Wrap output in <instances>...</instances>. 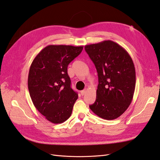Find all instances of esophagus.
I'll list each match as a JSON object with an SVG mask.
<instances>
[{"label":"esophagus","mask_w":160,"mask_h":160,"mask_svg":"<svg viewBox=\"0 0 160 160\" xmlns=\"http://www.w3.org/2000/svg\"><path fill=\"white\" fill-rule=\"evenodd\" d=\"M85 93H86V90H85V89L81 91V95H82V96H83V95L85 94Z\"/></svg>","instance_id":"34e87169"}]
</instances>
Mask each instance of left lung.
I'll use <instances>...</instances> for the list:
<instances>
[{
	"mask_svg": "<svg viewBox=\"0 0 160 160\" xmlns=\"http://www.w3.org/2000/svg\"><path fill=\"white\" fill-rule=\"evenodd\" d=\"M98 74L96 100L89 108L99 118L112 120L122 115L132 103L135 69L129 53L118 43L103 41L85 46Z\"/></svg>",
	"mask_w": 160,
	"mask_h": 160,
	"instance_id": "left-lung-1",
	"label": "left lung"
}]
</instances>
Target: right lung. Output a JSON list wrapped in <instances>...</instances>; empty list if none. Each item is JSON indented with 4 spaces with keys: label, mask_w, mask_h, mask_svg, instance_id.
<instances>
[{
    "label": "right lung",
    "mask_w": 160,
    "mask_h": 160,
    "mask_svg": "<svg viewBox=\"0 0 160 160\" xmlns=\"http://www.w3.org/2000/svg\"><path fill=\"white\" fill-rule=\"evenodd\" d=\"M83 46L48 45L32 61L28 88L36 109L52 123L68 119L78 95L71 88L67 67Z\"/></svg>",
    "instance_id": "obj_1"
}]
</instances>
